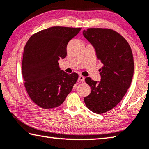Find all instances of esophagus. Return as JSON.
Returning a JSON list of instances; mask_svg holds the SVG:
<instances>
[{"label": "esophagus", "mask_w": 149, "mask_h": 149, "mask_svg": "<svg viewBox=\"0 0 149 149\" xmlns=\"http://www.w3.org/2000/svg\"><path fill=\"white\" fill-rule=\"evenodd\" d=\"M84 79H85V77L84 76H82V75H79L78 77V81L79 82H84Z\"/></svg>", "instance_id": "1"}]
</instances>
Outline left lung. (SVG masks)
Instances as JSON below:
<instances>
[{"label": "left lung", "mask_w": 149, "mask_h": 149, "mask_svg": "<svg viewBox=\"0 0 149 149\" xmlns=\"http://www.w3.org/2000/svg\"><path fill=\"white\" fill-rule=\"evenodd\" d=\"M83 35L103 64L100 70V81L85 79L91 91L84 102L91 111L101 114L114 108L129 88L134 72L133 54L126 40L113 30L88 28Z\"/></svg>", "instance_id": "left-lung-1"}]
</instances>
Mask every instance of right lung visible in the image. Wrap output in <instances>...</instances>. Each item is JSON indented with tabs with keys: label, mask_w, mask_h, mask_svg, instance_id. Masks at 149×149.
Listing matches in <instances>:
<instances>
[{
	"label": "right lung",
	"mask_w": 149,
	"mask_h": 149,
	"mask_svg": "<svg viewBox=\"0 0 149 149\" xmlns=\"http://www.w3.org/2000/svg\"><path fill=\"white\" fill-rule=\"evenodd\" d=\"M81 28L54 26L30 38L24 47L22 72L30 97L39 107L62 105L78 79L76 73L61 70L58 61L67 56V45Z\"/></svg>",
	"instance_id": "right-lung-1"
}]
</instances>
